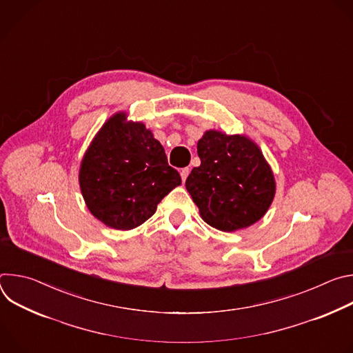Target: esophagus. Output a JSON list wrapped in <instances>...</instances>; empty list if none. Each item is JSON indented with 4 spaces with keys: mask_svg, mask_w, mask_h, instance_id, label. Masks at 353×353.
Wrapping results in <instances>:
<instances>
[{
    "mask_svg": "<svg viewBox=\"0 0 353 353\" xmlns=\"http://www.w3.org/2000/svg\"><path fill=\"white\" fill-rule=\"evenodd\" d=\"M188 173H190V169H188V168H184V169H181V172H180V176H181V180H183V183L185 181V179H187V176H188Z\"/></svg>",
    "mask_w": 353,
    "mask_h": 353,
    "instance_id": "1",
    "label": "esophagus"
}]
</instances>
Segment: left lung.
Masks as SVG:
<instances>
[{
	"label": "left lung",
	"instance_id": "8db88e82",
	"mask_svg": "<svg viewBox=\"0 0 353 353\" xmlns=\"http://www.w3.org/2000/svg\"><path fill=\"white\" fill-rule=\"evenodd\" d=\"M196 152L201 165L191 170L185 188L201 218L218 230L234 232L265 215L275 180L253 141L211 130L198 141Z\"/></svg>",
	"mask_w": 353,
	"mask_h": 353
}]
</instances>
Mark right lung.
Listing matches in <instances>:
<instances>
[{"instance_id":"obj_1","label":"right lung","mask_w":353,"mask_h":353,"mask_svg":"<svg viewBox=\"0 0 353 353\" xmlns=\"http://www.w3.org/2000/svg\"><path fill=\"white\" fill-rule=\"evenodd\" d=\"M79 184L85 203L105 225L128 230L152 216L181 177L165 149L142 123L113 116L82 159Z\"/></svg>"}]
</instances>
